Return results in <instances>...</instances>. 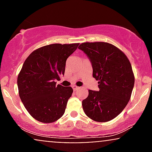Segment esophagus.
<instances>
[{
  "label": "esophagus",
  "instance_id": "1",
  "mask_svg": "<svg viewBox=\"0 0 152 152\" xmlns=\"http://www.w3.org/2000/svg\"><path fill=\"white\" fill-rule=\"evenodd\" d=\"M72 87H73V89H74V91H76V90H78V88H80V87H78L77 86H73Z\"/></svg>",
  "mask_w": 152,
  "mask_h": 152
}]
</instances>
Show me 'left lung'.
Returning <instances> with one entry per match:
<instances>
[{
  "instance_id": "1",
  "label": "left lung",
  "mask_w": 152,
  "mask_h": 152,
  "mask_svg": "<svg viewBox=\"0 0 152 152\" xmlns=\"http://www.w3.org/2000/svg\"><path fill=\"white\" fill-rule=\"evenodd\" d=\"M88 56L99 91L88 90L82 101L84 113L91 119L106 122L116 118L130 100L134 75L125 53L106 42H85L78 46Z\"/></svg>"
}]
</instances>
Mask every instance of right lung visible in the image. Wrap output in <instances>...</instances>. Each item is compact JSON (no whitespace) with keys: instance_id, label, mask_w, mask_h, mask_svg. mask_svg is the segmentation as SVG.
Returning <instances> with one entry per match:
<instances>
[{"instance_id":"add662e5","label":"right lung","mask_w":152,"mask_h":152,"mask_svg":"<svg viewBox=\"0 0 152 152\" xmlns=\"http://www.w3.org/2000/svg\"><path fill=\"white\" fill-rule=\"evenodd\" d=\"M78 44L47 45L34 50L24 61L17 78L19 96L37 121L52 123L65 112L73 88L56 85V80L64 75L66 59Z\"/></svg>"}]
</instances>
